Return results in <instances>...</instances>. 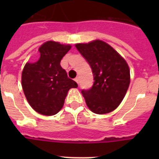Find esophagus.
<instances>
[{"mask_svg": "<svg viewBox=\"0 0 159 159\" xmlns=\"http://www.w3.org/2000/svg\"><path fill=\"white\" fill-rule=\"evenodd\" d=\"M75 81L79 84V82H80V78H79V77H76V78L75 79Z\"/></svg>", "mask_w": 159, "mask_h": 159, "instance_id": "esophagus-1", "label": "esophagus"}]
</instances>
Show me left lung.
Returning a JSON list of instances; mask_svg holds the SVG:
<instances>
[{
	"label": "left lung",
	"instance_id": "left-lung-1",
	"mask_svg": "<svg viewBox=\"0 0 159 159\" xmlns=\"http://www.w3.org/2000/svg\"><path fill=\"white\" fill-rule=\"evenodd\" d=\"M75 48L92 67L94 84L82 90L89 109L95 114H107L118 107L130 84V69L126 60L108 43L96 40L76 43Z\"/></svg>",
	"mask_w": 159,
	"mask_h": 159
}]
</instances>
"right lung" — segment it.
Returning a JSON list of instances; mask_svg holds the SVG:
<instances>
[{
  "label": "right lung",
  "mask_w": 159,
  "mask_h": 159,
  "mask_svg": "<svg viewBox=\"0 0 159 159\" xmlns=\"http://www.w3.org/2000/svg\"><path fill=\"white\" fill-rule=\"evenodd\" d=\"M71 48L69 44L47 41L39 48L38 61L25 64L22 88L29 103L38 113L48 116L58 113L69 89L78 87L60 66V61Z\"/></svg>",
  "instance_id": "obj_1"
}]
</instances>
